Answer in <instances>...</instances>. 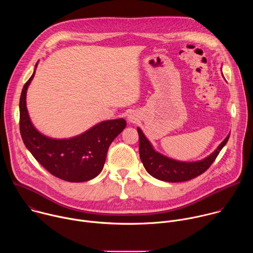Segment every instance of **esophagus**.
<instances>
[{
    "label": "esophagus",
    "instance_id": "obj_1",
    "mask_svg": "<svg viewBox=\"0 0 253 253\" xmlns=\"http://www.w3.org/2000/svg\"><path fill=\"white\" fill-rule=\"evenodd\" d=\"M128 120H129V122H134V120H135V117L133 116V115H128Z\"/></svg>",
    "mask_w": 253,
    "mask_h": 253
}]
</instances>
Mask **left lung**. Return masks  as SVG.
<instances>
[{"label":"left lung","mask_w":253,"mask_h":253,"mask_svg":"<svg viewBox=\"0 0 253 253\" xmlns=\"http://www.w3.org/2000/svg\"><path fill=\"white\" fill-rule=\"evenodd\" d=\"M137 131L139 134V154L144 167L154 178L167 182L187 181L205 172L225 146L230 135L228 134L216 150L206 158L194 162H181L155 151L142 130L137 128Z\"/></svg>","instance_id":"obj_1"}]
</instances>
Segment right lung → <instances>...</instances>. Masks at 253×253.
<instances>
[{"label":"right lung","instance_id":"add662e5","mask_svg":"<svg viewBox=\"0 0 253 253\" xmlns=\"http://www.w3.org/2000/svg\"><path fill=\"white\" fill-rule=\"evenodd\" d=\"M35 72L20 97V132L25 146L46 170L65 181L84 182L95 178L104 167L111 143L126 127V121L122 118L103 121L69 139L43 135L32 124L26 106L27 89Z\"/></svg>","mask_w":253,"mask_h":253}]
</instances>
